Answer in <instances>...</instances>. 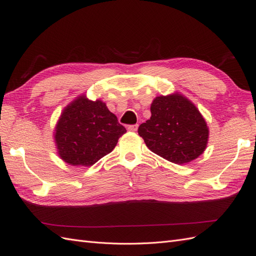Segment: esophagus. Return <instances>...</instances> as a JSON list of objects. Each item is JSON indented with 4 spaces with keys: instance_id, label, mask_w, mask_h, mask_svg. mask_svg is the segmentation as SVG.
Segmentation results:
<instances>
[{
    "instance_id": "34e87169",
    "label": "esophagus",
    "mask_w": 256,
    "mask_h": 256,
    "mask_svg": "<svg viewBox=\"0 0 256 256\" xmlns=\"http://www.w3.org/2000/svg\"><path fill=\"white\" fill-rule=\"evenodd\" d=\"M138 124H134V126H128V130H130V132H135V130H138Z\"/></svg>"
}]
</instances>
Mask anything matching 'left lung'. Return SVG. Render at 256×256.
I'll use <instances>...</instances> for the list:
<instances>
[{
	"mask_svg": "<svg viewBox=\"0 0 256 256\" xmlns=\"http://www.w3.org/2000/svg\"><path fill=\"white\" fill-rule=\"evenodd\" d=\"M152 116L138 128L146 146L176 164L191 162L207 147L210 130L196 106L179 92L158 96L150 104Z\"/></svg>",
	"mask_w": 256,
	"mask_h": 256,
	"instance_id": "left-lung-1",
	"label": "left lung"
}]
</instances>
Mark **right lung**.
Segmentation results:
<instances>
[{"label": "right lung", "instance_id": "right-lung-1", "mask_svg": "<svg viewBox=\"0 0 256 256\" xmlns=\"http://www.w3.org/2000/svg\"><path fill=\"white\" fill-rule=\"evenodd\" d=\"M126 132L104 101L80 94L63 109L53 136L63 162L90 167L114 150Z\"/></svg>", "mask_w": 256, "mask_h": 256}]
</instances>
